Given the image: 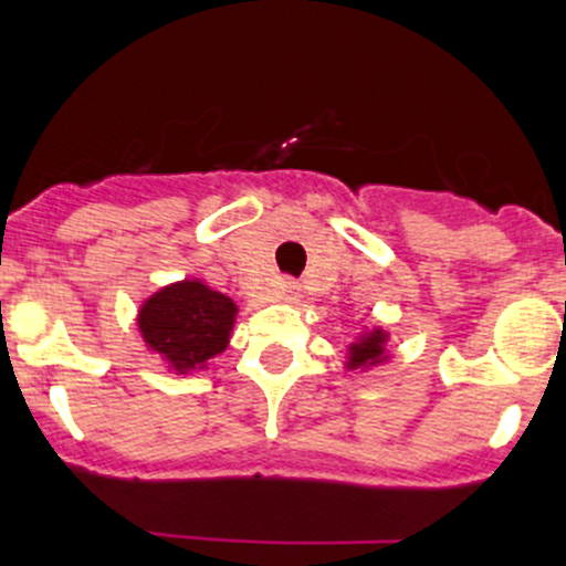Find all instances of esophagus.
Segmentation results:
<instances>
[{
    "instance_id": "34e87169",
    "label": "esophagus",
    "mask_w": 566,
    "mask_h": 566,
    "mask_svg": "<svg viewBox=\"0 0 566 566\" xmlns=\"http://www.w3.org/2000/svg\"><path fill=\"white\" fill-rule=\"evenodd\" d=\"M295 295H298V287H295L293 282H284L282 284V298L284 301H295Z\"/></svg>"
}]
</instances>
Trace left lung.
Returning a JSON list of instances; mask_svg holds the SVG:
<instances>
[{"mask_svg": "<svg viewBox=\"0 0 566 566\" xmlns=\"http://www.w3.org/2000/svg\"><path fill=\"white\" fill-rule=\"evenodd\" d=\"M384 345H386V331L375 328L369 334H364L361 339L350 345V358H347V367L350 369H364L373 367V364L384 361Z\"/></svg>", "mask_w": 566, "mask_h": 566, "instance_id": "1", "label": "left lung"}]
</instances>
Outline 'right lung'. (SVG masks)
<instances>
[{"label":"right lung","instance_id":"obj_1","mask_svg":"<svg viewBox=\"0 0 566 566\" xmlns=\"http://www.w3.org/2000/svg\"><path fill=\"white\" fill-rule=\"evenodd\" d=\"M238 306L199 279L169 284L139 310L142 339L175 373L202 369L230 342Z\"/></svg>","mask_w":566,"mask_h":566}]
</instances>
